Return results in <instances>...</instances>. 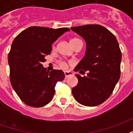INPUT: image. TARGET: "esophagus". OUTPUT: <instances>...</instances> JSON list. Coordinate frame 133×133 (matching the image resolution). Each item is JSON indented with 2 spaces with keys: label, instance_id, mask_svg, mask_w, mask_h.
Wrapping results in <instances>:
<instances>
[{
  "label": "esophagus",
  "instance_id": "esophagus-1",
  "mask_svg": "<svg viewBox=\"0 0 133 133\" xmlns=\"http://www.w3.org/2000/svg\"><path fill=\"white\" fill-rule=\"evenodd\" d=\"M64 74H65V77H66V78L69 77V76H70V75H73V73H72V72H70V71H65V72H64Z\"/></svg>",
  "mask_w": 133,
  "mask_h": 133
}]
</instances>
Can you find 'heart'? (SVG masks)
Wrapping results in <instances>:
<instances>
[{"label": "heart", "instance_id": "heart-1", "mask_svg": "<svg viewBox=\"0 0 133 133\" xmlns=\"http://www.w3.org/2000/svg\"><path fill=\"white\" fill-rule=\"evenodd\" d=\"M79 41H81V40H80V39H78V38H72V39L70 41V44H71L72 47H73V45H75V44ZM52 48H53V49H55V45H53V46H52ZM59 65H60L61 68H63V69H65V68H68V64H67V63L65 62V61H61L60 62H59Z\"/></svg>", "mask_w": 133, "mask_h": 133}]
</instances>
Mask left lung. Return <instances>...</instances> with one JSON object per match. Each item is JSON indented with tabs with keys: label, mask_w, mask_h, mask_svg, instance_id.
I'll return each instance as SVG.
<instances>
[{
	"label": "left lung",
	"mask_w": 133,
	"mask_h": 133,
	"mask_svg": "<svg viewBox=\"0 0 133 133\" xmlns=\"http://www.w3.org/2000/svg\"><path fill=\"white\" fill-rule=\"evenodd\" d=\"M86 42V52L75 67V72L88 71L87 76L78 78L72 90L74 98L85 106H96L110 96L120 76L121 50L117 39L100 25L71 28ZM82 74V73H81Z\"/></svg>",
	"instance_id": "left-lung-1"
}]
</instances>
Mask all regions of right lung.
I'll use <instances>...</instances> for the list:
<instances>
[{"label": "right lung", "mask_w": 133, "mask_h": 133, "mask_svg": "<svg viewBox=\"0 0 133 133\" xmlns=\"http://www.w3.org/2000/svg\"><path fill=\"white\" fill-rule=\"evenodd\" d=\"M69 30L32 26L14 39L8 54L10 83L25 104L40 108L52 100L55 85L63 81L65 74L61 70L47 71L42 63L51 52L52 44Z\"/></svg>", "instance_id": "obj_1"}]
</instances>
